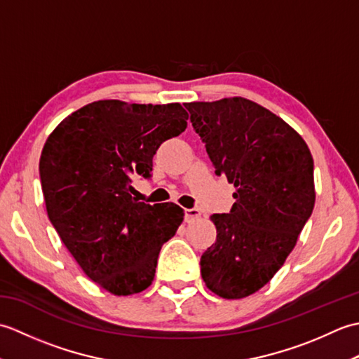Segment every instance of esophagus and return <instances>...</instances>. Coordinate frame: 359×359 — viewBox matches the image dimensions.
Here are the masks:
<instances>
[{"label":"esophagus","mask_w":359,"mask_h":359,"mask_svg":"<svg viewBox=\"0 0 359 359\" xmlns=\"http://www.w3.org/2000/svg\"><path fill=\"white\" fill-rule=\"evenodd\" d=\"M201 219V211L197 208H188L185 210V222H194V220Z\"/></svg>","instance_id":"34e87169"}]
</instances>
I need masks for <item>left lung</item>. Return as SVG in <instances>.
I'll return each mask as SVG.
<instances>
[{
	"label": "left lung",
	"mask_w": 359,
	"mask_h": 359,
	"mask_svg": "<svg viewBox=\"0 0 359 359\" xmlns=\"http://www.w3.org/2000/svg\"><path fill=\"white\" fill-rule=\"evenodd\" d=\"M216 174L234 185L228 215H212L216 242L201 257L212 293L242 299L284 265L315 207L313 157L302 137L243 97L185 103Z\"/></svg>",
	"instance_id": "8db88e82"
}]
</instances>
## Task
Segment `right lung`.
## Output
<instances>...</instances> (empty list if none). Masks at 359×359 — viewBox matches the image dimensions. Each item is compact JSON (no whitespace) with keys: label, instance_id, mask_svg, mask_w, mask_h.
I'll use <instances>...</instances> for the list:
<instances>
[{"label":"right lung","instance_id":"1","mask_svg":"<svg viewBox=\"0 0 359 359\" xmlns=\"http://www.w3.org/2000/svg\"><path fill=\"white\" fill-rule=\"evenodd\" d=\"M180 103L98 100L67 116L44 143L40 179L49 220L86 276L116 296L152 284L157 257L184 220L179 205L131 196L165 140L187 129Z\"/></svg>","mask_w":359,"mask_h":359}]
</instances>
